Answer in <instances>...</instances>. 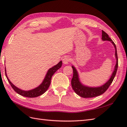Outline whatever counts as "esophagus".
I'll use <instances>...</instances> for the list:
<instances>
[{"label":"esophagus","mask_w":127,"mask_h":127,"mask_svg":"<svg viewBox=\"0 0 127 127\" xmlns=\"http://www.w3.org/2000/svg\"><path fill=\"white\" fill-rule=\"evenodd\" d=\"M70 58H69V57H64L63 60H62V61H63V63L64 64H69V61H70Z\"/></svg>","instance_id":"34e87169"}]
</instances>
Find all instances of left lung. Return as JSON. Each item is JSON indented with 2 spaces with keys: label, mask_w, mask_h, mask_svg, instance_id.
<instances>
[{
  "label": "left lung",
  "mask_w": 127,
  "mask_h": 127,
  "mask_svg": "<svg viewBox=\"0 0 127 127\" xmlns=\"http://www.w3.org/2000/svg\"><path fill=\"white\" fill-rule=\"evenodd\" d=\"M102 37V39L103 40L110 41L114 46L115 49V57L116 60V64L110 79L104 84L99 87H89L82 84L81 83L80 81H79L78 73L77 70L76 69L74 66H72L73 69V77L71 79L72 88L73 90H74L75 92L78 95L82 97H83V98H91V97L98 96L105 92L106 90L108 89V88L109 87L110 84L113 82L117 72L118 67V57L115 44L111 38L109 37L108 34L103 30Z\"/></svg>",
  "instance_id": "left-lung-1"
}]
</instances>
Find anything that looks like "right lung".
<instances>
[{"label":"right lung","mask_w":127,"mask_h":127,"mask_svg":"<svg viewBox=\"0 0 127 127\" xmlns=\"http://www.w3.org/2000/svg\"><path fill=\"white\" fill-rule=\"evenodd\" d=\"M62 65V62L60 61L57 65H56L54 66H53L51 68H50L48 71V72H47L45 78H44L43 82L40 84V85H39L38 87L31 90L25 91L21 90L16 87L15 85L12 83L11 81H10V79L7 77L6 72V68L5 70V75L8 82H9V83L10 84L11 86L17 94H18L20 95H22L23 96L32 98V97H36L40 96L48 90L50 85V83H51V79L52 78V76L57 71V70H58L60 67H61Z\"/></svg>","instance_id":"1"}]
</instances>
